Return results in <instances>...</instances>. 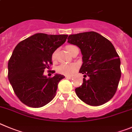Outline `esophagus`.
Listing matches in <instances>:
<instances>
[{
  "mask_svg": "<svg viewBox=\"0 0 132 132\" xmlns=\"http://www.w3.org/2000/svg\"><path fill=\"white\" fill-rule=\"evenodd\" d=\"M65 78H67V79H71L72 78V76H65Z\"/></svg>",
  "mask_w": 132,
  "mask_h": 132,
  "instance_id": "1",
  "label": "esophagus"
}]
</instances>
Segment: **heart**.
Returning a JSON list of instances; mask_svg holds the SVG:
<instances>
[{"mask_svg": "<svg viewBox=\"0 0 132 132\" xmlns=\"http://www.w3.org/2000/svg\"><path fill=\"white\" fill-rule=\"evenodd\" d=\"M73 47H75L74 46L68 45L67 46L66 48H67V51L71 53V50ZM56 56L57 51H55L52 55V60L53 61H55L56 59ZM77 69V65L75 63H63L57 67V72L60 74L65 75H71L74 73Z\"/></svg>", "mask_w": 132, "mask_h": 132, "instance_id": "heart-1", "label": "heart"}]
</instances>
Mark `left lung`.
<instances>
[{
    "mask_svg": "<svg viewBox=\"0 0 132 132\" xmlns=\"http://www.w3.org/2000/svg\"><path fill=\"white\" fill-rule=\"evenodd\" d=\"M67 40L77 46L82 55L79 72L84 78L83 84L75 89L77 96L89 105L107 103L117 92L121 77L120 60L114 46L94 31L71 35Z\"/></svg>",
    "mask_w": 132,
    "mask_h": 132,
    "instance_id": "obj_1",
    "label": "left lung"
}]
</instances>
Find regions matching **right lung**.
Wrapping results in <instances>:
<instances>
[{"mask_svg":"<svg viewBox=\"0 0 132 132\" xmlns=\"http://www.w3.org/2000/svg\"><path fill=\"white\" fill-rule=\"evenodd\" d=\"M67 37L37 33L14 48L8 61V77L15 95L25 105L38 108L54 99L58 83L65 77L55 74L48 78L44 75V69L50 68L53 53L65 43Z\"/></svg>","mask_w":132,"mask_h":132,"instance_id":"add662e5","label":"right lung"}]
</instances>
